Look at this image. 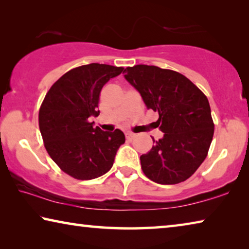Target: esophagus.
<instances>
[{
	"label": "esophagus",
	"instance_id": "obj_1",
	"mask_svg": "<svg viewBox=\"0 0 249 249\" xmlns=\"http://www.w3.org/2000/svg\"><path fill=\"white\" fill-rule=\"evenodd\" d=\"M125 137H126V140H128V141H132L133 138L135 137V134L127 132V133H125Z\"/></svg>",
	"mask_w": 249,
	"mask_h": 249
}]
</instances>
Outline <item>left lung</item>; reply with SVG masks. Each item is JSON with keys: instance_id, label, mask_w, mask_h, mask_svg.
Masks as SVG:
<instances>
[{"instance_id": "8db88e82", "label": "left lung", "mask_w": 249, "mask_h": 249, "mask_svg": "<svg viewBox=\"0 0 249 249\" xmlns=\"http://www.w3.org/2000/svg\"><path fill=\"white\" fill-rule=\"evenodd\" d=\"M147 108L158 112L155 127L163 136L141 156L147 178L159 184H176L195 174L208 155L214 124L208 98L177 71L137 65L124 70Z\"/></svg>"}]
</instances>
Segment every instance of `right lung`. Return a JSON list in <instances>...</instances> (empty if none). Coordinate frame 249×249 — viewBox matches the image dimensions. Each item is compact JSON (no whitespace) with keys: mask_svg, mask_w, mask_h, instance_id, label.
<instances>
[{"mask_svg":"<svg viewBox=\"0 0 249 249\" xmlns=\"http://www.w3.org/2000/svg\"><path fill=\"white\" fill-rule=\"evenodd\" d=\"M124 68L102 64L68 71L53 84L39 109V129L46 150L62 171L79 180H91L111 169L125 135L120 129L93 127L100 114V92Z\"/></svg>","mask_w":249,"mask_h":249,"instance_id":"1","label":"right lung"}]
</instances>
